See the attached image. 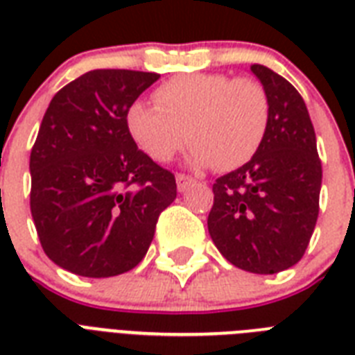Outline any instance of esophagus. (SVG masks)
<instances>
[{"instance_id":"esophagus-1","label":"esophagus","mask_w":355,"mask_h":355,"mask_svg":"<svg viewBox=\"0 0 355 355\" xmlns=\"http://www.w3.org/2000/svg\"><path fill=\"white\" fill-rule=\"evenodd\" d=\"M195 180L191 177H189V175H184V173H178L177 175V188H178V191H186V189L189 188V186H191V184H193Z\"/></svg>"}]
</instances>
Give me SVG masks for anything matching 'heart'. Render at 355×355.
I'll return each instance as SVG.
<instances>
[{"mask_svg": "<svg viewBox=\"0 0 355 355\" xmlns=\"http://www.w3.org/2000/svg\"><path fill=\"white\" fill-rule=\"evenodd\" d=\"M153 101L132 103L125 123L134 144L160 164L188 141L191 166L232 171L252 160L269 127V97L254 79L178 75L156 88Z\"/></svg>", "mask_w": 355, "mask_h": 355, "instance_id": "heart-1", "label": "heart"}]
</instances>
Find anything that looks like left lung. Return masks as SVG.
<instances>
[{"label": "left lung", "instance_id": "obj_1", "mask_svg": "<svg viewBox=\"0 0 355 355\" xmlns=\"http://www.w3.org/2000/svg\"><path fill=\"white\" fill-rule=\"evenodd\" d=\"M269 97L259 150L214 184L208 232L232 265L275 275L300 261L319 217L322 166L308 108L297 88L261 64L250 66Z\"/></svg>", "mask_w": 355, "mask_h": 355}]
</instances>
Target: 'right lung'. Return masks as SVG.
Segmentation results:
<instances>
[{"mask_svg":"<svg viewBox=\"0 0 355 355\" xmlns=\"http://www.w3.org/2000/svg\"><path fill=\"white\" fill-rule=\"evenodd\" d=\"M158 73L94 69L58 90L31 150V214L47 258L88 278L144 259L175 175L138 149L128 107Z\"/></svg>","mask_w":355,"mask_h":355,"instance_id":"right-lung-1","label":"right lung"}]
</instances>
